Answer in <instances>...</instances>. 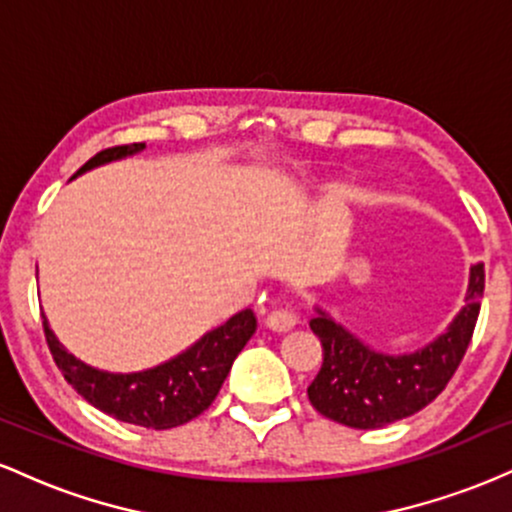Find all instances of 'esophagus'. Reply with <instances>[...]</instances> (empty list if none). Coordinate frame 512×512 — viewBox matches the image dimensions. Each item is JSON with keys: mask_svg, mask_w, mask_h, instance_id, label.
<instances>
[{"mask_svg": "<svg viewBox=\"0 0 512 512\" xmlns=\"http://www.w3.org/2000/svg\"><path fill=\"white\" fill-rule=\"evenodd\" d=\"M264 325H267L272 332H289L291 327L296 325V315L286 308H276L264 317Z\"/></svg>", "mask_w": 512, "mask_h": 512, "instance_id": "obj_1", "label": "esophagus"}]
</instances>
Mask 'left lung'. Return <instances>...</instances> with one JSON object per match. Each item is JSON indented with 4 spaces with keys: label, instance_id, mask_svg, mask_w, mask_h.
Segmentation results:
<instances>
[{
    "label": "left lung",
    "instance_id": "8db88e82",
    "mask_svg": "<svg viewBox=\"0 0 512 512\" xmlns=\"http://www.w3.org/2000/svg\"><path fill=\"white\" fill-rule=\"evenodd\" d=\"M484 296V264L469 272L464 308L450 327L414 354H380L317 308L310 330L322 344V368L308 387L310 404L349 428H383L431 404L464 358Z\"/></svg>",
    "mask_w": 512,
    "mask_h": 512
}]
</instances>
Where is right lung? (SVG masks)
Here are the masks:
<instances>
[{
	"label": "right lung",
	"mask_w": 512,
	"mask_h": 512,
	"mask_svg": "<svg viewBox=\"0 0 512 512\" xmlns=\"http://www.w3.org/2000/svg\"><path fill=\"white\" fill-rule=\"evenodd\" d=\"M144 144H125L105 149L91 161L76 170V175L86 170L103 166V163L117 161L142 151ZM45 339H48L50 354L55 358L57 368L62 370L64 380L96 409L115 416L125 424L166 431L192 421L195 416L209 409L219 395L223 380L231 370L236 356L248 344V339L257 330V320L252 310H240L221 327L211 330L161 366L139 370V373H108L86 366L84 361L69 354L57 342L55 332L50 330L48 317L43 315Z\"/></svg>",
	"instance_id": "right-lung-1"
}]
</instances>
